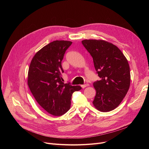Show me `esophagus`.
<instances>
[{
    "mask_svg": "<svg viewBox=\"0 0 149 149\" xmlns=\"http://www.w3.org/2000/svg\"><path fill=\"white\" fill-rule=\"evenodd\" d=\"M88 86H89V84H85L81 85V87H82V88H86V87H88Z\"/></svg>",
    "mask_w": 149,
    "mask_h": 149,
    "instance_id": "obj_1",
    "label": "esophagus"
}]
</instances>
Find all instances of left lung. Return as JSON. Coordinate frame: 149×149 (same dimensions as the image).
Listing matches in <instances>:
<instances>
[{
    "mask_svg": "<svg viewBox=\"0 0 149 149\" xmlns=\"http://www.w3.org/2000/svg\"><path fill=\"white\" fill-rule=\"evenodd\" d=\"M82 44L93 57L97 74L101 78L93 84L96 90L93 104L102 112L113 110L130 87L128 61L118 47L107 41L86 39Z\"/></svg>",
    "mask_w": 149,
    "mask_h": 149,
    "instance_id": "obj_1",
    "label": "left lung"
}]
</instances>
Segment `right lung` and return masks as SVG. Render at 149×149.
Masks as SVG:
<instances>
[{
	"label": "right lung",
	"instance_id": "right-lung-1",
	"mask_svg": "<svg viewBox=\"0 0 149 149\" xmlns=\"http://www.w3.org/2000/svg\"><path fill=\"white\" fill-rule=\"evenodd\" d=\"M72 42L55 40L33 56L28 71V84L38 103L48 113L60 116L70 109L72 93L81 87L63 82L61 62Z\"/></svg>",
	"mask_w": 149,
	"mask_h": 149
}]
</instances>
